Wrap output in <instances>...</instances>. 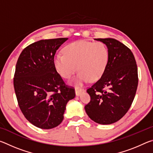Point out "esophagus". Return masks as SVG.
Returning <instances> with one entry per match:
<instances>
[{"mask_svg":"<svg viewBox=\"0 0 153 153\" xmlns=\"http://www.w3.org/2000/svg\"><path fill=\"white\" fill-rule=\"evenodd\" d=\"M75 92H76V95L77 97H79V96L81 95L82 93L84 92V90L82 88H76V90H75Z\"/></svg>","mask_w":153,"mask_h":153,"instance_id":"esophagus-1","label":"esophagus"}]
</instances>
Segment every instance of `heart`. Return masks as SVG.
I'll return each mask as SVG.
<instances>
[{"instance_id":"heart-1","label":"heart","mask_w":153,"mask_h":153,"mask_svg":"<svg viewBox=\"0 0 153 153\" xmlns=\"http://www.w3.org/2000/svg\"><path fill=\"white\" fill-rule=\"evenodd\" d=\"M64 55L56 54L54 65L59 75L69 79L77 70L72 79L76 86H82L90 79L97 81L102 76L108 61V50L104 43L78 40L65 46ZM77 68H76V67Z\"/></svg>"}]
</instances>
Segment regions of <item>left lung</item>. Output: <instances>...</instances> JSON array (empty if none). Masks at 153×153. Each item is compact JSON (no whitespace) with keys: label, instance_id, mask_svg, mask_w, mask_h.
I'll return each mask as SVG.
<instances>
[{"label":"left lung","instance_id":"1","mask_svg":"<svg viewBox=\"0 0 153 153\" xmlns=\"http://www.w3.org/2000/svg\"><path fill=\"white\" fill-rule=\"evenodd\" d=\"M108 50V61L101 77L87 90L91 97L85 106L94 122L108 125L122 118L130 108L138 87V69L132 52L113 38L94 39Z\"/></svg>","mask_w":153,"mask_h":153}]
</instances>
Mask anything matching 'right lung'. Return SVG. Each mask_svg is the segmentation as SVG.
Returning <instances> with one entry per match:
<instances>
[{
  "label": "right lung",
  "instance_id": "1",
  "mask_svg": "<svg viewBox=\"0 0 153 153\" xmlns=\"http://www.w3.org/2000/svg\"><path fill=\"white\" fill-rule=\"evenodd\" d=\"M67 38L41 40L27 46L18 59L13 79L15 94L25 117L38 128L52 129L63 120L75 90L65 86L54 65Z\"/></svg>",
  "mask_w": 153,
  "mask_h": 153
}]
</instances>
